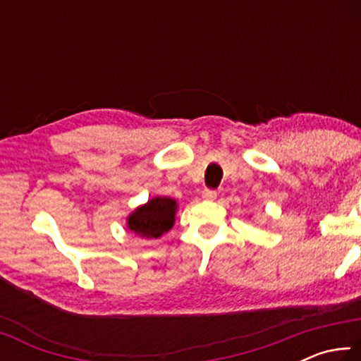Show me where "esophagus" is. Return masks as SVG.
I'll use <instances>...</instances> for the list:
<instances>
[{
  "label": "esophagus",
  "instance_id": "esophagus-1",
  "mask_svg": "<svg viewBox=\"0 0 361 361\" xmlns=\"http://www.w3.org/2000/svg\"><path fill=\"white\" fill-rule=\"evenodd\" d=\"M202 197H204L205 200H213V199L216 197V191H215V189L205 188L204 191H202Z\"/></svg>",
  "mask_w": 361,
  "mask_h": 361
}]
</instances>
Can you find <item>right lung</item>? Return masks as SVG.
Segmentation results:
<instances>
[{
    "label": "right lung",
    "instance_id": "right-lung-1",
    "mask_svg": "<svg viewBox=\"0 0 361 361\" xmlns=\"http://www.w3.org/2000/svg\"><path fill=\"white\" fill-rule=\"evenodd\" d=\"M176 202L169 197H154L148 204L140 207L127 219L129 229L138 235L157 239L164 232L172 229L175 221Z\"/></svg>",
    "mask_w": 361,
    "mask_h": 361
}]
</instances>
